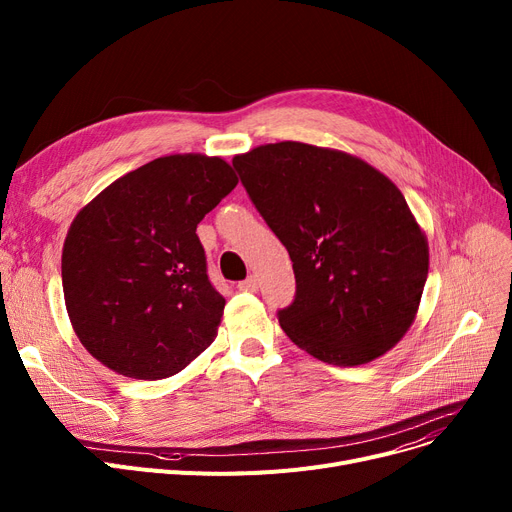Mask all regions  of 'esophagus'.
Listing matches in <instances>:
<instances>
[{"mask_svg": "<svg viewBox=\"0 0 512 512\" xmlns=\"http://www.w3.org/2000/svg\"><path fill=\"white\" fill-rule=\"evenodd\" d=\"M257 288H259V284H257L255 276H249L247 280L238 282V290H242V292H257Z\"/></svg>", "mask_w": 512, "mask_h": 512, "instance_id": "obj_1", "label": "esophagus"}]
</instances>
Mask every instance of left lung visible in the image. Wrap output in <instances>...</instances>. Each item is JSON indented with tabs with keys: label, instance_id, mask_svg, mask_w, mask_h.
I'll use <instances>...</instances> for the list:
<instances>
[{
	"label": "left lung",
	"instance_id": "1",
	"mask_svg": "<svg viewBox=\"0 0 512 512\" xmlns=\"http://www.w3.org/2000/svg\"><path fill=\"white\" fill-rule=\"evenodd\" d=\"M242 186L286 247L297 294L278 311L315 359L382 357L415 321L429 249L398 186L367 161L297 141L234 155Z\"/></svg>",
	"mask_w": 512,
	"mask_h": 512
}]
</instances>
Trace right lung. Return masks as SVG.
Listing matches in <instances>:
<instances>
[{
  "mask_svg": "<svg viewBox=\"0 0 512 512\" xmlns=\"http://www.w3.org/2000/svg\"><path fill=\"white\" fill-rule=\"evenodd\" d=\"M238 178L222 157H157L74 218L62 251L72 328L105 367L134 380L182 371L218 336L224 297L197 224Z\"/></svg>",
  "mask_w": 512,
  "mask_h": 512,
  "instance_id": "add662e5",
  "label": "right lung"
}]
</instances>
